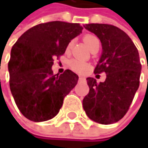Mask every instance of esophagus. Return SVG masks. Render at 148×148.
<instances>
[{
    "label": "esophagus",
    "instance_id": "1",
    "mask_svg": "<svg viewBox=\"0 0 148 148\" xmlns=\"http://www.w3.org/2000/svg\"><path fill=\"white\" fill-rule=\"evenodd\" d=\"M83 79H84L83 76H79V80H83Z\"/></svg>",
    "mask_w": 148,
    "mask_h": 148
}]
</instances>
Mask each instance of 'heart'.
I'll use <instances>...</instances> for the list:
<instances>
[{
  "instance_id": "1",
  "label": "heart",
  "mask_w": 148,
  "mask_h": 148,
  "mask_svg": "<svg viewBox=\"0 0 148 148\" xmlns=\"http://www.w3.org/2000/svg\"><path fill=\"white\" fill-rule=\"evenodd\" d=\"M83 42L90 49H92L96 46L99 45V40L98 39V37L94 34H90L83 36ZM72 44H73L72 42L68 44L67 49H66L67 51L71 49ZM69 66L73 71H75L76 73H83L86 70H88V68H89V65L86 63V62H84L82 60H79V59H72L69 62Z\"/></svg>"
}]
</instances>
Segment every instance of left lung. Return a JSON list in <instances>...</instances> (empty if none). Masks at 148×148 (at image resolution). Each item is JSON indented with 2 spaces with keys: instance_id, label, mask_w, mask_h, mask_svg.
Here are the masks:
<instances>
[{
  "instance_id": "obj_1",
  "label": "left lung",
  "mask_w": 148,
  "mask_h": 148,
  "mask_svg": "<svg viewBox=\"0 0 148 148\" xmlns=\"http://www.w3.org/2000/svg\"><path fill=\"white\" fill-rule=\"evenodd\" d=\"M84 27L100 40L103 51L94 73H105L106 78L99 83L87 78L90 91L82 100L83 109L92 121L111 124L126 114L138 89V51L128 34L114 25L88 24Z\"/></svg>"
}]
</instances>
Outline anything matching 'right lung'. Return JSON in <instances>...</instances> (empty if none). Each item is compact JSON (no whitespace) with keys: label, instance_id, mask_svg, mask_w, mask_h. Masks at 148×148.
Masks as SVG:
<instances>
[{"label":"right lung","instance_id":"1","mask_svg":"<svg viewBox=\"0 0 148 148\" xmlns=\"http://www.w3.org/2000/svg\"><path fill=\"white\" fill-rule=\"evenodd\" d=\"M82 29L77 23H42L28 29L13 45L8 64L10 88L25 118L44 122L58 114L79 77L69 69L53 75L51 66Z\"/></svg>","mask_w":148,"mask_h":148}]
</instances>
